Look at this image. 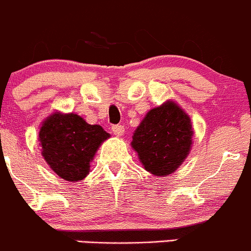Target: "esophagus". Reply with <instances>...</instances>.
<instances>
[{
	"label": "esophagus",
	"instance_id": "obj_1",
	"mask_svg": "<svg viewBox=\"0 0 251 251\" xmlns=\"http://www.w3.org/2000/svg\"><path fill=\"white\" fill-rule=\"evenodd\" d=\"M112 131L116 136H122L125 134V126L122 125H117V126H112Z\"/></svg>",
	"mask_w": 251,
	"mask_h": 251
}]
</instances>
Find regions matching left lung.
Wrapping results in <instances>:
<instances>
[{
	"label": "left lung",
	"mask_w": 251,
	"mask_h": 251,
	"mask_svg": "<svg viewBox=\"0 0 251 251\" xmlns=\"http://www.w3.org/2000/svg\"><path fill=\"white\" fill-rule=\"evenodd\" d=\"M189 115L176 101L166 100L147 112L133 134L131 148L146 171L158 177L174 174L193 147Z\"/></svg>",
	"instance_id": "8db88e82"
}]
</instances>
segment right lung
I'll list each match as a JSON object with an SVG mask.
<instances>
[{
	"label": "right lung",
	"mask_w": 251,
	"mask_h": 251,
	"mask_svg": "<svg viewBox=\"0 0 251 251\" xmlns=\"http://www.w3.org/2000/svg\"><path fill=\"white\" fill-rule=\"evenodd\" d=\"M110 137L99 125H88L81 116L55 111L39 128L42 155L57 176L80 182L90 174L99 146Z\"/></svg>",
	"instance_id": "obj_1"
}]
</instances>
